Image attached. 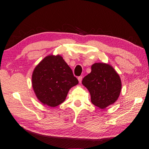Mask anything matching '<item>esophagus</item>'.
I'll return each instance as SVG.
<instances>
[{
  "label": "esophagus",
  "mask_w": 149,
  "mask_h": 149,
  "mask_svg": "<svg viewBox=\"0 0 149 149\" xmlns=\"http://www.w3.org/2000/svg\"><path fill=\"white\" fill-rule=\"evenodd\" d=\"M82 78H83V77H82V76H79V77H78V81H79V84H81V83Z\"/></svg>",
  "instance_id": "esophagus-1"
}]
</instances>
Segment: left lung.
<instances>
[{"instance_id": "left-lung-1", "label": "left lung", "mask_w": 149, "mask_h": 149, "mask_svg": "<svg viewBox=\"0 0 149 149\" xmlns=\"http://www.w3.org/2000/svg\"><path fill=\"white\" fill-rule=\"evenodd\" d=\"M82 84L89 90L91 102L101 109L116 101L122 89L119 75L105 63L93 64L91 72L83 79Z\"/></svg>"}]
</instances>
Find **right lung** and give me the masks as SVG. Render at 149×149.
<instances>
[{"label": "right lung", "instance_id": "right-lung-1", "mask_svg": "<svg viewBox=\"0 0 149 149\" xmlns=\"http://www.w3.org/2000/svg\"><path fill=\"white\" fill-rule=\"evenodd\" d=\"M78 83L72 69L60 55L45 57L32 74V87L36 97L50 107L64 102L69 90Z\"/></svg>", "mask_w": 149, "mask_h": 149}]
</instances>
